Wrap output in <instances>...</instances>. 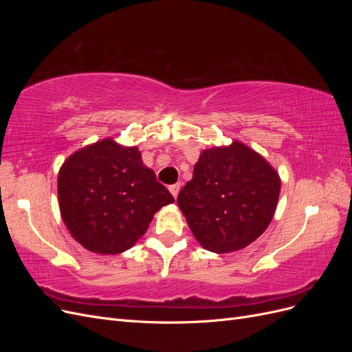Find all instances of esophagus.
I'll return each instance as SVG.
<instances>
[{"label": "esophagus", "instance_id": "obj_1", "mask_svg": "<svg viewBox=\"0 0 352 352\" xmlns=\"http://www.w3.org/2000/svg\"><path fill=\"white\" fill-rule=\"evenodd\" d=\"M168 190H170V192H172V195H173L175 198H177V194H179V190H180V184L170 185V186H168Z\"/></svg>", "mask_w": 352, "mask_h": 352}]
</instances>
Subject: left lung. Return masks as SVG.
Segmentation results:
<instances>
[{
  "instance_id": "1",
  "label": "left lung",
  "mask_w": 352,
  "mask_h": 352,
  "mask_svg": "<svg viewBox=\"0 0 352 352\" xmlns=\"http://www.w3.org/2000/svg\"><path fill=\"white\" fill-rule=\"evenodd\" d=\"M279 192L276 170L235 141L201 153L177 204L202 247L226 254L245 248L267 229Z\"/></svg>"
}]
</instances>
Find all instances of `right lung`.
<instances>
[{"label":"right lung","instance_id":"right-lung-1","mask_svg":"<svg viewBox=\"0 0 352 352\" xmlns=\"http://www.w3.org/2000/svg\"><path fill=\"white\" fill-rule=\"evenodd\" d=\"M58 202L74 239L92 252L114 255L132 248L154 212L175 198L144 166L136 146L104 140L61 166Z\"/></svg>","mask_w":352,"mask_h":352}]
</instances>
